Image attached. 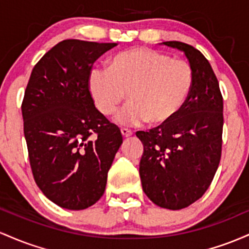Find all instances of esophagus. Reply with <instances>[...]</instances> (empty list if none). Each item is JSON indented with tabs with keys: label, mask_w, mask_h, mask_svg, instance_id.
<instances>
[{
	"label": "esophagus",
	"mask_w": 249,
	"mask_h": 249,
	"mask_svg": "<svg viewBox=\"0 0 249 249\" xmlns=\"http://www.w3.org/2000/svg\"><path fill=\"white\" fill-rule=\"evenodd\" d=\"M121 134L124 136V138H128L133 134V132L130 129H127V128H121Z\"/></svg>",
	"instance_id": "esophagus-1"
}]
</instances>
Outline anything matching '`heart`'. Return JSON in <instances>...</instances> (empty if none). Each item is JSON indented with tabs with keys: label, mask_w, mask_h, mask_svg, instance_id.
Masks as SVG:
<instances>
[{
	"label": "heart",
	"mask_w": 249,
	"mask_h": 249,
	"mask_svg": "<svg viewBox=\"0 0 249 249\" xmlns=\"http://www.w3.org/2000/svg\"><path fill=\"white\" fill-rule=\"evenodd\" d=\"M192 85L193 71L186 61L149 48L121 53L109 68L91 69L88 77L89 93L103 115H113L127 93L129 102L116 116L124 125L167 124L182 108Z\"/></svg>",
	"instance_id": "b5f03b06"
}]
</instances>
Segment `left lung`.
I'll return each mask as SVG.
<instances>
[{
  "label": "left lung",
  "mask_w": 249,
  "mask_h": 249,
  "mask_svg": "<svg viewBox=\"0 0 249 249\" xmlns=\"http://www.w3.org/2000/svg\"><path fill=\"white\" fill-rule=\"evenodd\" d=\"M162 43L185 53L193 85L182 108L170 121L136 133L143 143L139 172L147 196L162 208L178 211L205 194L219 167L223 100L202 53L183 42Z\"/></svg>",
  "instance_id": "8db88e82"
}]
</instances>
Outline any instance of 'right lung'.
<instances>
[{"instance_id": "1", "label": "right lung", "mask_w": 249, "mask_h": 249, "mask_svg": "<svg viewBox=\"0 0 249 249\" xmlns=\"http://www.w3.org/2000/svg\"><path fill=\"white\" fill-rule=\"evenodd\" d=\"M117 43L64 40L35 64L22 101L34 180L50 201L81 211L100 200L122 143L119 127L95 107L93 64Z\"/></svg>"}]
</instances>
